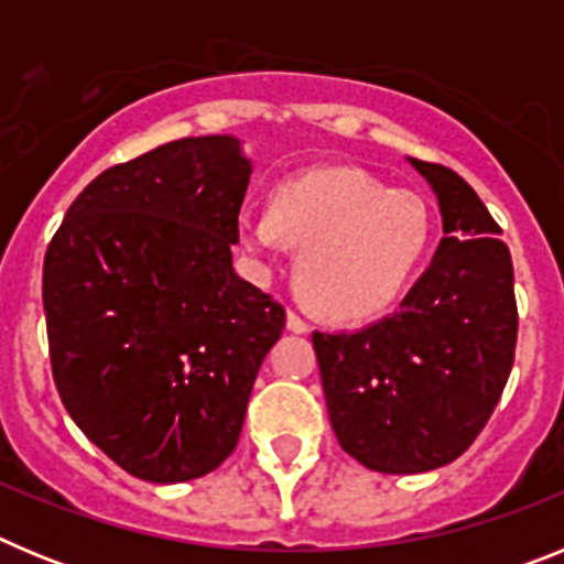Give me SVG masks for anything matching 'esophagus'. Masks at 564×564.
<instances>
[{"label":"esophagus","mask_w":564,"mask_h":564,"mask_svg":"<svg viewBox=\"0 0 564 564\" xmlns=\"http://www.w3.org/2000/svg\"><path fill=\"white\" fill-rule=\"evenodd\" d=\"M288 330H293V333H307V330H311V325H307L305 318L299 316L296 311H288Z\"/></svg>","instance_id":"1"}]
</instances>
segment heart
<instances>
[{
	"mask_svg": "<svg viewBox=\"0 0 564 564\" xmlns=\"http://www.w3.org/2000/svg\"><path fill=\"white\" fill-rule=\"evenodd\" d=\"M430 231L421 194L387 188L358 169L299 174L276 188L271 212L239 217V239L253 257L276 259L285 239L302 248V288L338 318L387 311L415 276Z\"/></svg>",
	"mask_w": 564,
	"mask_h": 564,
	"instance_id": "obj_1",
	"label": "heart"
}]
</instances>
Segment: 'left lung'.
<instances>
[{
    "instance_id": "obj_1",
    "label": "left lung",
    "mask_w": 564,
    "mask_h": 564,
    "mask_svg": "<svg viewBox=\"0 0 564 564\" xmlns=\"http://www.w3.org/2000/svg\"><path fill=\"white\" fill-rule=\"evenodd\" d=\"M437 194L443 239L392 316L313 333L333 432L383 475H421L475 443L517 347L514 265L500 226L460 174L410 158Z\"/></svg>"
}]
</instances>
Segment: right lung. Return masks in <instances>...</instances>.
Wrapping results in <instances>:
<instances>
[{
    "instance_id": "obj_1",
    "label": "right lung",
    "mask_w": 564,
    "mask_h": 564,
    "mask_svg": "<svg viewBox=\"0 0 564 564\" xmlns=\"http://www.w3.org/2000/svg\"><path fill=\"white\" fill-rule=\"evenodd\" d=\"M248 181L231 134L163 143L98 174L44 253L58 395L141 480H194L231 455L285 330V307L234 271Z\"/></svg>"
}]
</instances>
